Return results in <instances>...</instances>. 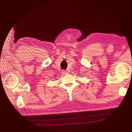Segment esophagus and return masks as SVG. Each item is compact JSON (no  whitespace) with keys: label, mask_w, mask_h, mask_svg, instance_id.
Instances as JSON below:
<instances>
[{"label":"esophagus","mask_w":132,"mask_h":132,"mask_svg":"<svg viewBox=\"0 0 132 132\" xmlns=\"http://www.w3.org/2000/svg\"><path fill=\"white\" fill-rule=\"evenodd\" d=\"M63 73H64V74H67L68 73V71H63Z\"/></svg>","instance_id":"esophagus-1"}]
</instances>
